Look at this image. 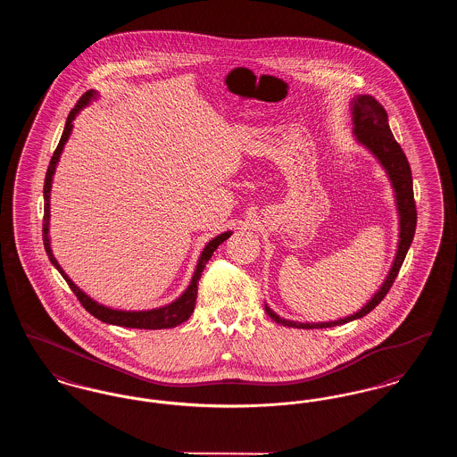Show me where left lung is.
<instances>
[{
	"label": "left lung",
	"mask_w": 457,
	"mask_h": 457,
	"mask_svg": "<svg viewBox=\"0 0 457 457\" xmlns=\"http://www.w3.org/2000/svg\"><path fill=\"white\" fill-rule=\"evenodd\" d=\"M351 120H353V135L356 142L363 145L378 161V164L384 168V171L391 181L394 198H395V209L399 216V239H397L395 257L389 269V274L386 276L384 283L380 284L377 293L358 312L351 313L345 319L328 320V322H296V320L279 317L265 303V312L269 313V317L281 326L296 327V328H326V327L343 326L365 317L389 293L392 283L397 278V272L411 246L414 229H416L413 176H411V168L406 155L403 153L401 145L395 142L389 129L387 112L371 96L360 94V96H354L351 101Z\"/></svg>",
	"instance_id": "left-lung-1"
}]
</instances>
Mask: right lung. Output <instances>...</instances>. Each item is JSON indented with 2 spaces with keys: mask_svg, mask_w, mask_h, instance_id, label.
<instances>
[{
  "mask_svg": "<svg viewBox=\"0 0 457 457\" xmlns=\"http://www.w3.org/2000/svg\"><path fill=\"white\" fill-rule=\"evenodd\" d=\"M99 97V94L96 90H87L77 103V106L70 111L68 118H66L65 129L62 133V138H60V144L56 147V151L51 157V162L47 166V173H46V179H44V222H43V239L44 248H46V253L49 257L51 263L58 269V272L65 278L66 283L71 287V291L77 295V298L80 300V303L84 304V308L87 310L88 313H92L96 319H99L101 322L104 324H111V326L120 327H130V328H170V327L179 326L183 324L185 320L190 319V315L194 313V308H195L196 302V289H198V279L205 269V263L209 262V259L212 257V253L218 250L219 245L222 241L229 238L233 235V231H224L218 235L216 238L211 239L198 261H196L195 270H194V276H192V281L187 286V289L174 300L171 303L164 304V306H159V308H153V310H116V308H109L106 304L97 303L96 300H92L88 296L87 293H84L77 284L73 283L65 270L62 269V265L56 261V257L53 255V250H51V238H49V222H51V188H53V178L56 173V166L60 162V157L62 153L65 149V144L71 135L73 130V121L77 118V114L82 111V109L88 106L92 101H96Z\"/></svg>",
  "mask_w": 457,
  "mask_h": 457,
  "instance_id": "obj_1",
  "label": "right lung"
}]
</instances>
